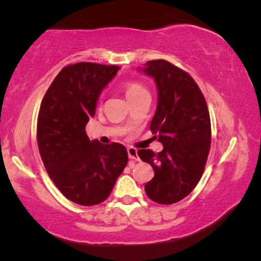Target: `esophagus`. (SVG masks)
<instances>
[{
    "instance_id": "esophagus-1",
    "label": "esophagus",
    "mask_w": 261,
    "mask_h": 261,
    "mask_svg": "<svg viewBox=\"0 0 261 261\" xmlns=\"http://www.w3.org/2000/svg\"><path fill=\"white\" fill-rule=\"evenodd\" d=\"M127 155H129V159H131V160L139 161L138 152H137V149L134 147H127Z\"/></svg>"
}]
</instances>
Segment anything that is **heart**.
I'll use <instances>...</instances> for the list:
<instances>
[{
	"instance_id": "b5f03b06",
	"label": "heart",
	"mask_w": 261,
	"mask_h": 261,
	"mask_svg": "<svg viewBox=\"0 0 261 261\" xmlns=\"http://www.w3.org/2000/svg\"><path fill=\"white\" fill-rule=\"evenodd\" d=\"M124 91H125L126 98L129 101L138 98V96L143 94L148 93L147 88L145 87L143 84H140L139 82H136V81H127L124 84Z\"/></svg>"
}]
</instances>
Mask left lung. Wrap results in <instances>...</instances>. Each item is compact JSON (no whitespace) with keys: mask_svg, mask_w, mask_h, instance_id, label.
<instances>
[{"mask_svg":"<svg viewBox=\"0 0 261 261\" xmlns=\"http://www.w3.org/2000/svg\"><path fill=\"white\" fill-rule=\"evenodd\" d=\"M139 70L156 84L158 106L149 129L163 145L159 153L138 151L154 169L145 191L158 204H175L191 193L204 173L212 135L208 108L193 78L170 62L148 61Z\"/></svg>","mask_w":261,"mask_h":261,"instance_id":"1","label":"left lung"}]
</instances>
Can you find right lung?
<instances>
[{"label": "right lung", "instance_id": "obj_1", "mask_svg": "<svg viewBox=\"0 0 261 261\" xmlns=\"http://www.w3.org/2000/svg\"><path fill=\"white\" fill-rule=\"evenodd\" d=\"M118 70L91 62L67 65L39 110L37 139L47 173L65 198L82 206L107 199L129 159L122 144L91 141L85 131L101 92Z\"/></svg>", "mask_w": 261, "mask_h": 261}]
</instances>
